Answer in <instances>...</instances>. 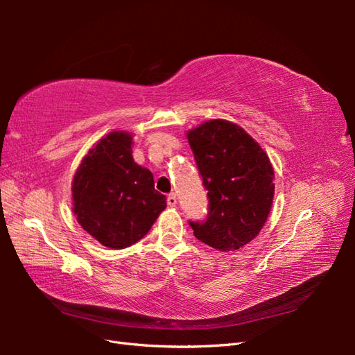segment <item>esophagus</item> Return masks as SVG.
I'll use <instances>...</instances> for the list:
<instances>
[{
    "instance_id": "esophagus-1",
    "label": "esophagus",
    "mask_w": 355,
    "mask_h": 355,
    "mask_svg": "<svg viewBox=\"0 0 355 355\" xmlns=\"http://www.w3.org/2000/svg\"><path fill=\"white\" fill-rule=\"evenodd\" d=\"M168 205H169L171 207H175V206H177V195L173 193V192L168 195Z\"/></svg>"
}]
</instances>
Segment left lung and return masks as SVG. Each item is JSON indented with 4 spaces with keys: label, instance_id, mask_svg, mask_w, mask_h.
<instances>
[{
    "label": "left lung",
    "instance_id": "8db88e82",
    "mask_svg": "<svg viewBox=\"0 0 355 355\" xmlns=\"http://www.w3.org/2000/svg\"><path fill=\"white\" fill-rule=\"evenodd\" d=\"M207 189L205 223H191L195 238L233 252L259 235L275 197V171L259 143L229 120L214 119L186 134Z\"/></svg>",
    "mask_w": 355,
    "mask_h": 355
}]
</instances>
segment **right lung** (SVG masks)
Returning a JSON list of instances; mask_svg holds the SVG:
<instances>
[{"label": "right lung", "instance_id": "1", "mask_svg": "<svg viewBox=\"0 0 355 355\" xmlns=\"http://www.w3.org/2000/svg\"><path fill=\"white\" fill-rule=\"evenodd\" d=\"M132 134L112 131L82 158L71 183L80 227L110 248H126L146 235L166 209L153 172L134 162Z\"/></svg>", "mask_w": 355, "mask_h": 355}]
</instances>
